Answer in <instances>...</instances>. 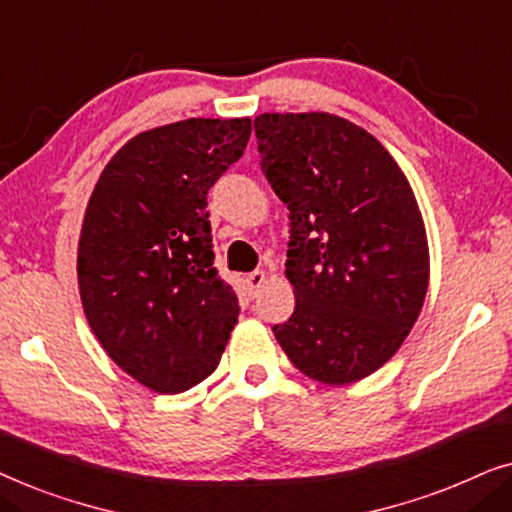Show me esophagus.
Returning a JSON list of instances; mask_svg holds the SVG:
<instances>
[{
  "label": "esophagus",
  "mask_w": 512,
  "mask_h": 512,
  "mask_svg": "<svg viewBox=\"0 0 512 512\" xmlns=\"http://www.w3.org/2000/svg\"><path fill=\"white\" fill-rule=\"evenodd\" d=\"M265 284V272L263 270H254V272H249V277H247V286H249V293H256L261 291V286Z\"/></svg>",
  "instance_id": "34e87169"
}]
</instances>
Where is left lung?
Masks as SVG:
<instances>
[{"instance_id": "obj_1", "label": "left lung", "mask_w": 512, "mask_h": 512, "mask_svg": "<svg viewBox=\"0 0 512 512\" xmlns=\"http://www.w3.org/2000/svg\"><path fill=\"white\" fill-rule=\"evenodd\" d=\"M254 130L261 170L289 209L296 307L272 333L312 380L368 377L408 338L429 286L415 193L389 151L340 116L263 114Z\"/></svg>"}]
</instances>
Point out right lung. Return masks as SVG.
<instances>
[{"label": "right lung", "instance_id": "obj_1", "mask_svg": "<svg viewBox=\"0 0 512 512\" xmlns=\"http://www.w3.org/2000/svg\"><path fill=\"white\" fill-rule=\"evenodd\" d=\"M249 118H188L104 167L79 240L88 324L125 373L181 394L219 366L240 303L214 268L207 193L242 158Z\"/></svg>", "mask_w": 512, "mask_h": 512}]
</instances>
